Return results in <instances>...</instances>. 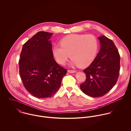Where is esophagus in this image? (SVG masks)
<instances>
[{
	"mask_svg": "<svg viewBox=\"0 0 131 131\" xmlns=\"http://www.w3.org/2000/svg\"><path fill=\"white\" fill-rule=\"evenodd\" d=\"M68 72L70 73H74L75 72V70H68Z\"/></svg>",
	"mask_w": 131,
	"mask_h": 131,
	"instance_id": "esophagus-1",
	"label": "esophagus"
}]
</instances>
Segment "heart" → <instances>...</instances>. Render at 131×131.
<instances>
[{"label": "heart", "instance_id": "obj_1", "mask_svg": "<svg viewBox=\"0 0 131 131\" xmlns=\"http://www.w3.org/2000/svg\"><path fill=\"white\" fill-rule=\"evenodd\" d=\"M60 44L52 48L56 61L63 64L71 56L72 64L80 68L87 67L93 62L98 47V40L92 35H70L63 38Z\"/></svg>", "mask_w": 131, "mask_h": 131}]
</instances>
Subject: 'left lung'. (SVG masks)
Returning a JSON list of instances; mask_svg holds the SVG:
<instances>
[{"label":"left lung","mask_w":131,"mask_h":131,"mask_svg":"<svg viewBox=\"0 0 131 131\" xmlns=\"http://www.w3.org/2000/svg\"><path fill=\"white\" fill-rule=\"evenodd\" d=\"M98 39L100 50L91 64L83 70L86 79L80 85L83 93L93 97L109 92L117 81L120 69V56L113 42L104 35Z\"/></svg>","instance_id":"left-lung-1"}]
</instances>
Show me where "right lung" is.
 Listing matches in <instances>:
<instances>
[{
	"mask_svg": "<svg viewBox=\"0 0 131 131\" xmlns=\"http://www.w3.org/2000/svg\"><path fill=\"white\" fill-rule=\"evenodd\" d=\"M52 33L38 32L23 46L19 59V73L26 89L39 98L50 97L60 87L67 70L54 60Z\"/></svg>",
	"mask_w": 131,
	"mask_h": 131,
	"instance_id": "add662e5",
	"label": "right lung"
}]
</instances>
